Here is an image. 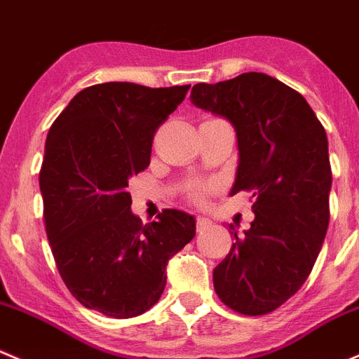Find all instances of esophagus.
Masks as SVG:
<instances>
[{
  "mask_svg": "<svg viewBox=\"0 0 359 359\" xmlns=\"http://www.w3.org/2000/svg\"><path fill=\"white\" fill-rule=\"evenodd\" d=\"M196 224H197V231H204V229L210 227V225L213 224V222H211L208 217H197Z\"/></svg>",
  "mask_w": 359,
  "mask_h": 359,
  "instance_id": "34e87169",
  "label": "esophagus"
}]
</instances>
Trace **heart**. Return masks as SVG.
<instances>
[{"mask_svg": "<svg viewBox=\"0 0 359 359\" xmlns=\"http://www.w3.org/2000/svg\"><path fill=\"white\" fill-rule=\"evenodd\" d=\"M204 189H197L196 192H194V199H201V196H203Z\"/></svg>", "mask_w": 359, "mask_h": 359, "instance_id": "1", "label": "heart"}]
</instances>
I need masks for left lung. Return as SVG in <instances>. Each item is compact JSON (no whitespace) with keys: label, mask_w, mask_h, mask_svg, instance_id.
<instances>
[{"label":"left lung","mask_w":359,"mask_h":359,"mask_svg":"<svg viewBox=\"0 0 359 359\" xmlns=\"http://www.w3.org/2000/svg\"><path fill=\"white\" fill-rule=\"evenodd\" d=\"M190 102L236 130L231 196L254 197L250 229L213 269L218 298L245 316H264L305 284L330 224L327 137L309 102L261 72L196 84ZM231 233V234H233Z\"/></svg>","instance_id":"1"}]
</instances>
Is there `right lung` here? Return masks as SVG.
<instances>
[{"instance_id": "1", "label": "right lung", "mask_w": 359, "mask_h": 359, "mask_svg": "<svg viewBox=\"0 0 359 359\" xmlns=\"http://www.w3.org/2000/svg\"><path fill=\"white\" fill-rule=\"evenodd\" d=\"M189 88L95 84L50 126L40 170L47 240L68 291L86 309L114 319L144 313L162 296L169 259L196 236L194 215L180 210L142 225L126 190Z\"/></svg>"}]
</instances>
